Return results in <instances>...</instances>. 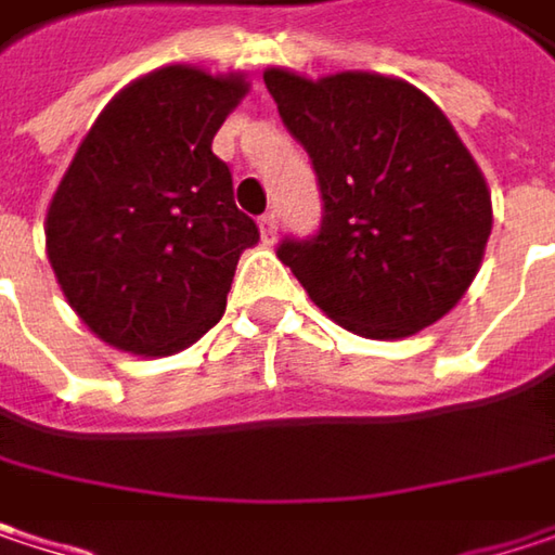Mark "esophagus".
<instances>
[{"label": "esophagus", "instance_id": "1", "mask_svg": "<svg viewBox=\"0 0 555 555\" xmlns=\"http://www.w3.org/2000/svg\"><path fill=\"white\" fill-rule=\"evenodd\" d=\"M258 230H261V240H264V243H274V240H278V215H274V211L261 215V218H258Z\"/></svg>", "mask_w": 555, "mask_h": 555}]
</instances>
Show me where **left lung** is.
<instances>
[{"mask_svg":"<svg viewBox=\"0 0 555 555\" xmlns=\"http://www.w3.org/2000/svg\"><path fill=\"white\" fill-rule=\"evenodd\" d=\"M264 88L322 192L315 236L278 258L347 332L408 337L439 322L480 271L490 189L446 113L401 78L268 68Z\"/></svg>","mask_w":555,"mask_h":555,"instance_id":"left-lung-1","label":"left lung"}]
</instances>
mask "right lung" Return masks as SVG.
<instances>
[{
  "label": "right lung",
  "mask_w": 555,
  "mask_h": 555,
  "mask_svg": "<svg viewBox=\"0 0 555 555\" xmlns=\"http://www.w3.org/2000/svg\"><path fill=\"white\" fill-rule=\"evenodd\" d=\"M243 75L164 65L106 103L47 211V256L78 319L106 344L167 357L218 325L256 220L211 141Z\"/></svg>",
  "instance_id": "obj_1"
}]
</instances>
